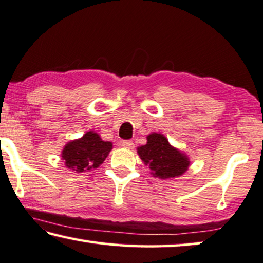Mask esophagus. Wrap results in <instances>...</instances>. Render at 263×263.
I'll return each mask as SVG.
<instances>
[{"label": "esophagus", "mask_w": 263, "mask_h": 263, "mask_svg": "<svg viewBox=\"0 0 263 263\" xmlns=\"http://www.w3.org/2000/svg\"><path fill=\"white\" fill-rule=\"evenodd\" d=\"M121 145L123 147L128 148V149H133V148H135V144H133V142L130 141V140H122L121 141Z\"/></svg>", "instance_id": "1"}]
</instances>
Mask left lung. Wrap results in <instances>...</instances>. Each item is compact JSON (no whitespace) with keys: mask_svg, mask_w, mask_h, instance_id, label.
Wrapping results in <instances>:
<instances>
[{"mask_svg":"<svg viewBox=\"0 0 263 263\" xmlns=\"http://www.w3.org/2000/svg\"><path fill=\"white\" fill-rule=\"evenodd\" d=\"M138 155L149 166L153 177L171 179L179 177L189 170L191 161L186 153L170 145L162 133L152 132L146 145L137 148Z\"/></svg>","mask_w":263,"mask_h":263,"instance_id":"8db88e82","label":"left lung"}]
</instances>
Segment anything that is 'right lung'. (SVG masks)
I'll list each match as a JSON object with an SVG mask.
<instances>
[{
	"mask_svg": "<svg viewBox=\"0 0 263 263\" xmlns=\"http://www.w3.org/2000/svg\"><path fill=\"white\" fill-rule=\"evenodd\" d=\"M111 149L112 142L102 140L95 131H88L79 139L69 141L62 149L61 156L68 169L86 173L99 168Z\"/></svg>",
	"mask_w": 263,
	"mask_h": 263,
	"instance_id": "add662e5",
	"label": "right lung"
}]
</instances>
